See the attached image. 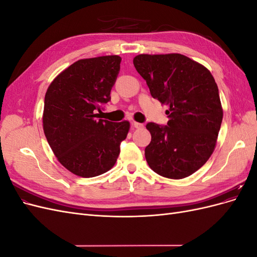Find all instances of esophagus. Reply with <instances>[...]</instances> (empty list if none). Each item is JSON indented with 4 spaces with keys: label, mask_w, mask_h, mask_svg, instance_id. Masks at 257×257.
<instances>
[{
    "label": "esophagus",
    "mask_w": 257,
    "mask_h": 257,
    "mask_svg": "<svg viewBox=\"0 0 257 257\" xmlns=\"http://www.w3.org/2000/svg\"><path fill=\"white\" fill-rule=\"evenodd\" d=\"M132 124H133V126H134L135 128H143V127H144V124L135 122V121H134L133 123H132Z\"/></svg>",
    "instance_id": "34e87169"
}]
</instances>
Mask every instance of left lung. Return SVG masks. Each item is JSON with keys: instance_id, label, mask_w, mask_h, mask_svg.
I'll return each mask as SVG.
<instances>
[{"instance_id": "obj_1", "label": "left lung", "mask_w": 257, "mask_h": 257, "mask_svg": "<svg viewBox=\"0 0 257 257\" xmlns=\"http://www.w3.org/2000/svg\"><path fill=\"white\" fill-rule=\"evenodd\" d=\"M136 71L153 98L167 105V125L148 123V165L168 179H183L211 157L223 119L216 82L209 69L180 53L138 54Z\"/></svg>"}]
</instances>
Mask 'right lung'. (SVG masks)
<instances>
[{
	"label": "right lung",
	"mask_w": 257,
	"mask_h": 257,
	"mask_svg": "<svg viewBox=\"0 0 257 257\" xmlns=\"http://www.w3.org/2000/svg\"><path fill=\"white\" fill-rule=\"evenodd\" d=\"M119 56L81 59L61 72L45 95L43 128L58 161L76 176L91 178L111 169L130 122L98 119L110 100L120 71Z\"/></svg>",
	"instance_id": "add662e5"
}]
</instances>
